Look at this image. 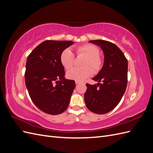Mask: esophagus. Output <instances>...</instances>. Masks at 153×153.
Masks as SVG:
<instances>
[{
    "label": "esophagus",
    "mask_w": 153,
    "mask_h": 153,
    "mask_svg": "<svg viewBox=\"0 0 153 153\" xmlns=\"http://www.w3.org/2000/svg\"><path fill=\"white\" fill-rule=\"evenodd\" d=\"M81 82H79V81H75V84H76V85H78V84H81Z\"/></svg>",
    "instance_id": "1"
}]
</instances>
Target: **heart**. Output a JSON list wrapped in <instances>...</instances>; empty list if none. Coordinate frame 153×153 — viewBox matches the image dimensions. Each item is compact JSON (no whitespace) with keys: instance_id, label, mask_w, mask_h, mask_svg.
I'll list each match as a JSON object with an SVG mask.
<instances>
[{"instance_id":"b5f03b06","label":"heart","mask_w":153,"mask_h":153,"mask_svg":"<svg viewBox=\"0 0 153 153\" xmlns=\"http://www.w3.org/2000/svg\"><path fill=\"white\" fill-rule=\"evenodd\" d=\"M76 53L78 55H82L85 56V59L82 62V65L84 66L75 68L69 70L66 73L69 79L83 81L93 74L91 67L95 73L99 72L102 68L103 60L99 56L100 50L96 46L91 44L80 46L76 49ZM60 61L64 68L69 69L75 64V55L70 49L66 48L61 53Z\"/></svg>"}]
</instances>
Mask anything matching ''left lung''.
<instances>
[{
	"label": "left lung",
	"mask_w": 153,
	"mask_h": 153,
	"mask_svg": "<svg viewBox=\"0 0 153 153\" xmlns=\"http://www.w3.org/2000/svg\"><path fill=\"white\" fill-rule=\"evenodd\" d=\"M98 45L104 54L102 68L92 78L98 83L87 84L84 100L87 108L98 114L112 110L122 99L128 82V61L124 54L115 44L105 40H91ZM102 81V83H100Z\"/></svg>",
	"instance_id": "left-lung-1"
}]
</instances>
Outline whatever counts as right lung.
Masks as SVG:
<instances>
[{
	"label": "right lung",
	"mask_w": 153,
	"mask_h": 153,
	"mask_svg": "<svg viewBox=\"0 0 153 153\" xmlns=\"http://www.w3.org/2000/svg\"><path fill=\"white\" fill-rule=\"evenodd\" d=\"M73 43L69 41H45L27 57L26 87L35 105L47 114H60L68 107L75 82L65 78L60 55Z\"/></svg>",
	"instance_id": "add662e5"
}]
</instances>
